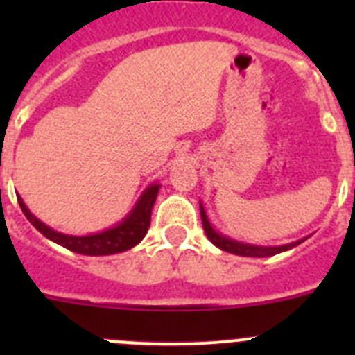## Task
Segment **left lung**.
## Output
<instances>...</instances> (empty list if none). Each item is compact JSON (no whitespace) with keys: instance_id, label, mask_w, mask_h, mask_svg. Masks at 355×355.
I'll use <instances>...</instances> for the list:
<instances>
[{"instance_id":"obj_1","label":"left lung","mask_w":355,"mask_h":355,"mask_svg":"<svg viewBox=\"0 0 355 355\" xmlns=\"http://www.w3.org/2000/svg\"><path fill=\"white\" fill-rule=\"evenodd\" d=\"M199 208L200 218H202V227H205V233L206 236H208V240L220 250L236 254V256H245V258H266V256H275V254L286 252V250L293 249V247L300 245L304 240H307V236L300 238V240L291 241V243H286V245H256V243H245V241L234 240V238L227 236V234H222L220 231H216V229L213 227L211 220H209V216L208 213H206V208L202 202H199Z\"/></svg>"}]
</instances>
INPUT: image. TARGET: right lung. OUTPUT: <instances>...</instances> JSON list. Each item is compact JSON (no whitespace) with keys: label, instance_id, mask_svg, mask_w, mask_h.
Here are the masks:
<instances>
[{"label":"right lung","instance_id":"obj_1","mask_svg":"<svg viewBox=\"0 0 355 355\" xmlns=\"http://www.w3.org/2000/svg\"><path fill=\"white\" fill-rule=\"evenodd\" d=\"M159 181L150 183L146 187L140 197L137 199L133 208L130 209L124 218L112 227H106L99 233L90 234H65L56 231V229L49 227L48 224H44L39 220L33 213L28 209L24 205V200L17 196V202L23 209L24 216H26L30 224L42 233L48 240L55 241L58 245L65 247V249L72 250V252L85 254V256H110V254H119L124 250L133 249L135 245H139L140 241L146 236L147 229L150 224V213H153V206L158 197Z\"/></svg>","mask_w":355,"mask_h":355}]
</instances>
